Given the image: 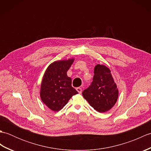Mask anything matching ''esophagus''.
Returning a JSON list of instances; mask_svg holds the SVG:
<instances>
[{"label":"esophagus","instance_id":"34e87169","mask_svg":"<svg viewBox=\"0 0 151 151\" xmlns=\"http://www.w3.org/2000/svg\"><path fill=\"white\" fill-rule=\"evenodd\" d=\"M76 91L78 92V93H82V88H76Z\"/></svg>","mask_w":151,"mask_h":151}]
</instances>
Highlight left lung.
Here are the masks:
<instances>
[{"mask_svg": "<svg viewBox=\"0 0 151 151\" xmlns=\"http://www.w3.org/2000/svg\"><path fill=\"white\" fill-rule=\"evenodd\" d=\"M82 95L100 113L113 108L117 101L119 91L110 69L104 65H95L91 85L83 91Z\"/></svg>", "mask_w": 151, "mask_h": 151, "instance_id": "8db88e82", "label": "left lung"}]
</instances>
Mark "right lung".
Masks as SVG:
<instances>
[{"mask_svg": "<svg viewBox=\"0 0 151 151\" xmlns=\"http://www.w3.org/2000/svg\"><path fill=\"white\" fill-rule=\"evenodd\" d=\"M74 58L55 61L48 66L40 88V98L51 110H62L73 95L78 93L71 86V78L67 75Z\"/></svg>", "mask_w": 151, "mask_h": 151, "instance_id": "1", "label": "right lung"}]
</instances>
